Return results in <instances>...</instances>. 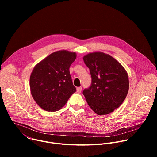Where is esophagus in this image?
<instances>
[{
    "label": "esophagus",
    "instance_id": "34e87169",
    "mask_svg": "<svg viewBox=\"0 0 157 157\" xmlns=\"http://www.w3.org/2000/svg\"><path fill=\"white\" fill-rule=\"evenodd\" d=\"M82 91V87H78L76 88V91L78 93H80Z\"/></svg>",
    "mask_w": 157,
    "mask_h": 157
}]
</instances>
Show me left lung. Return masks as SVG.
Segmentation results:
<instances>
[{
    "instance_id": "left-lung-1",
    "label": "left lung",
    "mask_w": 157,
    "mask_h": 157,
    "mask_svg": "<svg viewBox=\"0 0 157 157\" xmlns=\"http://www.w3.org/2000/svg\"><path fill=\"white\" fill-rule=\"evenodd\" d=\"M83 60L92 78V84L82 93L89 106L98 115L111 113L121 106L127 95V71L114 58L101 52L89 53Z\"/></svg>"
}]
</instances>
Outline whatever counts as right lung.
<instances>
[{
  "label": "right lung",
  "instance_id": "obj_1",
  "mask_svg": "<svg viewBox=\"0 0 157 157\" xmlns=\"http://www.w3.org/2000/svg\"><path fill=\"white\" fill-rule=\"evenodd\" d=\"M76 58V52L62 50L52 53L35 66L30 88L33 99L42 109L59 110L76 91L70 74V67Z\"/></svg>",
  "mask_w": 157,
  "mask_h": 157
}]
</instances>
